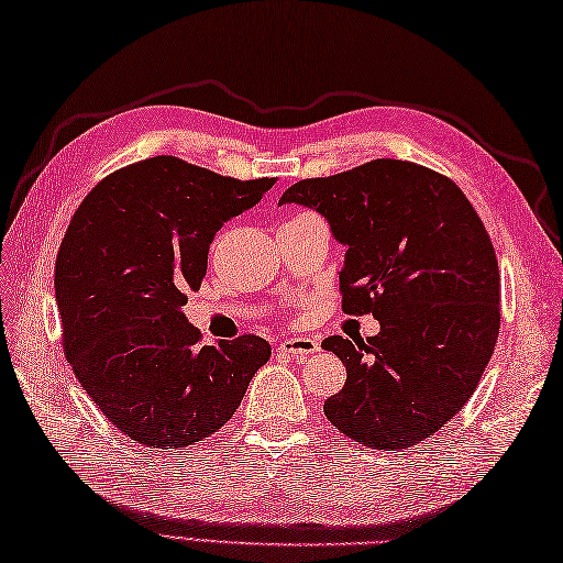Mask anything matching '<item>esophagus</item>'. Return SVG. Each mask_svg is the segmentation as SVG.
<instances>
[{"instance_id":"1","label":"esophagus","mask_w":563,"mask_h":563,"mask_svg":"<svg viewBox=\"0 0 563 563\" xmlns=\"http://www.w3.org/2000/svg\"><path fill=\"white\" fill-rule=\"evenodd\" d=\"M279 351L289 353V355H310V353H318L320 351V341L318 339H310V336H291V339H284L279 344Z\"/></svg>"}]
</instances>
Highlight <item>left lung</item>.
Wrapping results in <instances>:
<instances>
[{
    "instance_id": "left-lung-1",
    "label": "left lung",
    "mask_w": 563,
    "mask_h": 563,
    "mask_svg": "<svg viewBox=\"0 0 563 563\" xmlns=\"http://www.w3.org/2000/svg\"><path fill=\"white\" fill-rule=\"evenodd\" d=\"M282 202L327 219L346 245L341 310L379 320L367 341H322L346 365L327 420L373 449L428 440L471 399L499 336V265L483 219L449 176L389 157L303 178Z\"/></svg>"
}]
</instances>
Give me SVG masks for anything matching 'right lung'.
Here are the masks:
<instances>
[{
    "label": "right lung",
    "mask_w": 563,
    "mask_h": 563,
    "mask_svg": "<svg viewBox=\"0 0 563 563\" xmlns=\"http://www.w3.org/2000/svg\"><path fill=\"white\" fill-rule=\"evenodd\" d=\"M274 181L162 155L104 176L71 217L54 265L64 353L133 442L186 449L214 434L269 361L255 334L200 346L184 306L200 289L217 231Z\"/></svg>",
    "instance_id": "right-lung-1"
}]
</instances>
